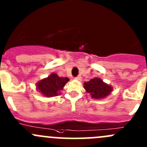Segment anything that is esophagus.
Instances as JSON below:
<instances>
[{"mask_svg": "<svg viewBox=\"0 0 147 147\" xmlns=\"http://www.w3.org/2000/svg\"><path fill=\"white\" fill-rule=\"evenodd\" d=\"M81 79H82V78H81V76H78V77H76V78H75V80H79V81H80L81 80Z\"/></svg>", "mask_w": 147, "mask_h": 147, "instance_id": "34e87169", "label": "esophagus"}]
</instances>
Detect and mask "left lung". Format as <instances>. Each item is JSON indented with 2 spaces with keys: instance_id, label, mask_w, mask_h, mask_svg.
Returning <instances> with one entry per match:
<instances>
[{
  "instance_id": "1",
  "label": "left lung",
  "mask_w": 147,
  "mask_h": 147,
  "mask_svg": "<svg viewBox=\"0 0 147 147\" xmlns=\"http://www.w3.org/2000/svg\"><path fill=\"white\" fill-rule=\"evenodd\" d=\"M84 88L94 99H103L112 91V86L104 82L100 78H94L84 83Z\"/></svg>"
}]
</instances>
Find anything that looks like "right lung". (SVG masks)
Returning a JSON list of instances; mask_svg holds the SVG:
<instances>
[{
    "label": "right lung",
    "mask_w": 147,
    "mask_h": 147,
    "mask_svg": "<svg viewBox=\"0 0 147 147\" xmlns=\"http://www.w3.org/2000/svg\"><path fill=\"white\" fill-rule=\"evenodd\" d=\"M68 81L67 78H60L57 74L52 73L47 78L37 82L36 87L45 97H55L60 94V90H63Z\"/></svg>",
    "instance_id": "obj_1"
}]
</instances>
